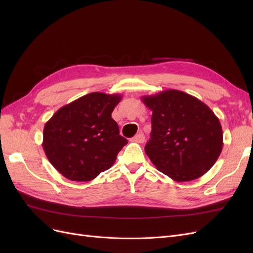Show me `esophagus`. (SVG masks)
<instances>
[{"label":"esophagus","instance_id":"esophagus-1","mask_svg":"<svg viewBox=\"0 0 253 253\" xmlns=\"http://www.w3.org/2000/svg\"><path fill=\"white\" fill-rule=\"evenodd\" d=\"M144 135L142 134V133H139L138 135H136L135 137H133L132 138V141H134V142H138V143H142V142H144Z\"/></svg>","mask_w":253,"mask_h":253}]
</instances>
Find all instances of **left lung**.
I'll return each instance as SVG.
<instances>
[{
    "label": "left lung",
    "mask_w": 253,
    "mask_h": 253,
    "mask_svg": "<svg viewBox=\"0 0 253 253\" xmlns=\"http://www.w3.org/2000/svg\"><path fill=\"white\" fill-rule=\"evenodd\" d=\"M141 99L153 112L144 150L157 170L175 181L194 180L208 172L224 144L220 122L209 106L177 89Z\"/></svg>",
    "instance_id": "8db88e82"
}]
</instances>
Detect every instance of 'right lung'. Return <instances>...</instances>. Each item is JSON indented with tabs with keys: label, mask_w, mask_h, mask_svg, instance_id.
Wrapping results in <instances>:
<instances>
[{
	"label": "right lung",
	"mask_w": 253,
	"mask_h": 253,
	"mask_svg": "<svg viewBox=\"0 0 253 253\" xmlns=\"http://www.w3.org/2000/svg\"><path fill=\"white\" fill-rule=\"evenodd\" d=\"M122 96L90 93L59 109L45 124L43 150L53 168L74 181L110 169L127 143L112 113Z\"/></svg>",
	"instance_id": "obj_1"
}]
</instances>
